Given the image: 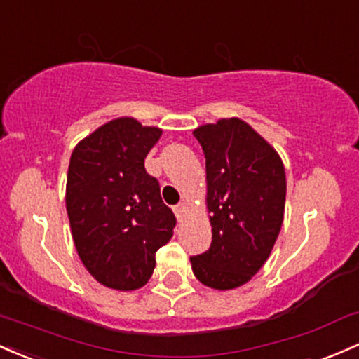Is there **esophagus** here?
<instances>
[{
    "label": "esophagus",
    "mask_w": 359,
    "mask_h": 359,
    "mask_svg": "<svg viewBox=\"0 0 359 359\" xmlns=\"http://www.w3.org/2000/svg\"><path fill=\"white\" fill-rule=\"evenodd\" d=\"M173 212H175V216L179 219H182L184 212H186V206H184V203H179L177 206H173Z\"/></svg>",
    "instance_id": "esophagus-1"
}]
</instances>
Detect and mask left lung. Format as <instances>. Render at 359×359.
Here are the masks:
<instances>
[{
    "label": "left lung",
    "instance_id": "obj_1",
    "mask_svg": "<svg viewBox=\"0 0 359 359\" xmlns=\"http://www.w3.org/2000/svg\"><path fill=\"white\" fill-rule=\"evenodd\" d=\"M192 135L206 158L211 247L191 257L194 276L212 290L250 281L271 255L283 224L285 165L278 151L238 117Z\"/></svg>",
    "mask_w": 359,
    "mask_h": 359
}]
</instances>
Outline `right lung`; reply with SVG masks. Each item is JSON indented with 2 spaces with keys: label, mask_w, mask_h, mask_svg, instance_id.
I'll return each mask as SVG.
<instances>
[{
  "label": "right lung",
  "mask_w": 359,
  "mask_h": 359,
  "mask_svg": "<svg viewBox=\"0 0 359 359\" xmlns=\"http://www.w3.org/2000/svg\"><path fill=\"white\" fill-rule=\"evenodd\" d=\"M161 129L119 117L100 126L71 153L66 180L74 247L88 273L112 290L141 288L155 269V254L177 219L161 201L160 184L144 158Z\"/></svg>",
  "instance_id": "add662e5"
}]
</instances>
